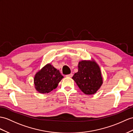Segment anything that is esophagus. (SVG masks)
<instances>
[{"label":"esophagus","mask_w":133,"mask_h":133,"mask_svg":"<svg viewBox=\"0 0 133 133\" xmlns=\"http://www.w3.org/2000/svg\"><path fill=\"white\" fill-rule=\"evenodd\" d=\"M66 77H69V78H71L73 77V74L72 73H70L69 74H68V75H66Z\"/></svg>","instance_id":"34e87169"}]
</instances>
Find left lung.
Listing matches in <instances>:
<instances>
[{
	"instance_id": "1",
	"label": "left lung",
	"mask_w": 133,
	"mask_h": 133,
	"mask_svg": "<svg viewBox=\"0 0 133 133\" xmlns=\"http://www.w3.org/2000/svg\"><path fill=\"white\" fill-rule=\"evenodd\" d=\"M78 68L72 79L85 94H94L103 82L99 65L94 59L82 60L78 63Z\"/></svg>"
}]
</instances>
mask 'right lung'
Here are the masks:
<instances>
[{
    "mask_svg": "<svg viewBox=\"0 0 133 133\" xmlns=\"http://www.w3.org/2000/svg\"><path fill=\"white\" fill-rule=\"evenodd\" d=\"M64 77L59 70L48 63L35 74L34 83L35 89L41 94H47L55 89Z\"/></svg>",
    "mask_w": 133,
    "mask_h": 133,
    "instance_id": "1",
    "label": "right lung"
}]
</instances>
